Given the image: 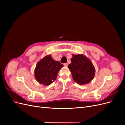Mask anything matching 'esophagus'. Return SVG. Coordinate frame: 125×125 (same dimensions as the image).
Instances as JSON below:
<instances>
[{
    "label": "esophagus",
    "mask_w": 125,
    "mask_h": 125,
    "mask_svg": "<svg viewBox=\"0 0 125 125\" xmlns=\"http://www.w3.org/2000/svg\"><path fill=\"white\" fill-rule=\"evenodd\" d=\"M63 65H64V66L67 67V66H68V63H65L63 64Z\"/></svg>",
    "instance_id": "obj_1"
}]
</instances>
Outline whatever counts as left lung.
<instances>
[{
    "instance_id": "obj_1",
    "label": "left lung",
    "mask_w": 125,
    "mask_h": 125,
    "mask_svg": "<svg viewBox=\"0 0 125 125\" xmlns=\"http://www.w3.org/2000/svg\"><path fill=\"white\" fill-rule=\"evenodd\" d=\"M71 63L68 67L73 80L79 84L88 83L94 78L95 68L90 60L83 55H73Z\"/></svg>"
}]
</instances>
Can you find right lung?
I'll list each match as a JSON object with an SVG mask.
<instances>
[{
	"instance_id": "add662e5",
	"label": "right lung",
	"mask_w": 125,
	"mask_h": 125,
	"mask_svg": "<svg viewBox=\"0 0 125 125\" xmlns=\"http://www.w3.org/2000/svg\"><path fill=\"white\" fill-rule=\"evenodd\" d=\"M63 66L59 62L52 59L50 55L46 56L37 63L35 77L40 83L50 85L56 80L59 71Z\"/></svg>"
}]
</instances>
